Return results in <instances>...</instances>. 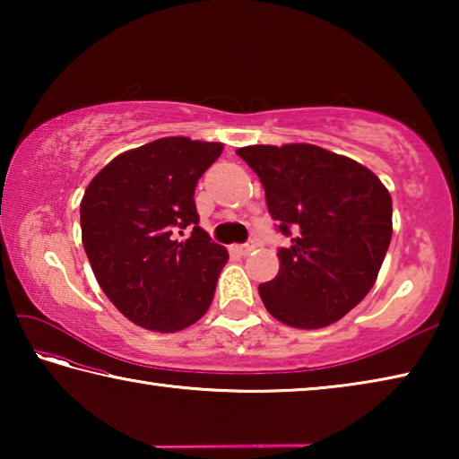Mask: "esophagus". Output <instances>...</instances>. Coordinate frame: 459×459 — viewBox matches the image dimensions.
I'll return each instance as SVG.
<instances>
[{"mask_svg":"<svg viewBox=\"0 0 459 459\" xmlns=\"http://www.w3.org/2000/svg\"><path fill=\"white\" fill-rule=\"evenodd\" d=\"M255 247H257V245H255L253 240H248L247 245H237V247H232V251H237L238 255H248V253H253V251H255Z\"/></svg>","mask_w":459,"mask_h":459,"instance_id":"esophagus-1","label":"esophagus"}]
</instances>
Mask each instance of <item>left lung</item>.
I'll use <instances>...</instances> for the list:
<instances>
[{"label": "left lung", "instance_id": "1", "mask_svg": "<svg viewBox=\"0 0 459 459\" xmlns=\"http://www.w3.org/2000/svg\"><path fill=\"white\" fill-rule=\"evenodd\" d=\"M265 188L269 214L291 237L279 273L259 285L267 312L317 330L344 317L375 285L393 237L385 184L346 155L312 143L237 150Z\"/></svg>", "mask_w": 459, "mask_h": 459}]
</instances>
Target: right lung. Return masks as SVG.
<instances>
[{
	"label": "right lung",
	"instance_id": "add662e5",
	"mask_svg": "<svg viewBox=\"0 0 459 459\" xmlns=\"http://www.w3.org/2000/svg\"><path fill=\"white\" fill-rule=\"evenodd\" d=\"M222 153L219 142L161 137L123 152L92 178L81 200L82 247L100 290L152 332L196 324L229 261L198 227L194 190ZM193 227L180 241L176 231Z\"/></svg>",
	"mask_w": 459,
	"mask_h": 459
}]
</instances>
